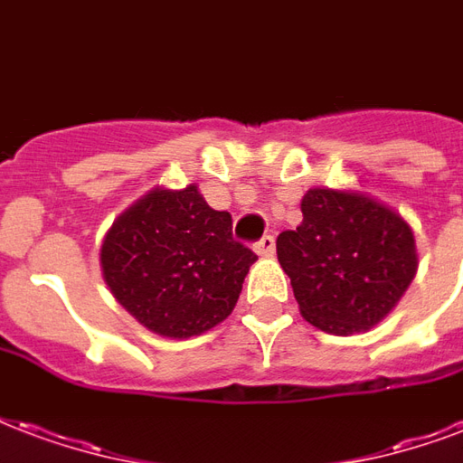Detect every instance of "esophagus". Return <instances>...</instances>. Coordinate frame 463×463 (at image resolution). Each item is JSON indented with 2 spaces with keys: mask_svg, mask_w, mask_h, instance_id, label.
Returning a JSON list of instances; mask_svg holds the SVG:
<instances>
[{
  "mask_svg": "<svg viewBox=\"0 0 463 463\" xmlns=\"http://www.w3.org/2000/svg\"><path fill=\"white\" fill-rule=\"evenodd\" d=\"M255 252L262 255V258H272V255H275V238H272V235L260 238V241L255 242Z\"/></svg>",
  "mask_w": 463,
  "mask_h": 463,
  "instance_id": "1",
  "label": "esophagus"
}]
</instances>
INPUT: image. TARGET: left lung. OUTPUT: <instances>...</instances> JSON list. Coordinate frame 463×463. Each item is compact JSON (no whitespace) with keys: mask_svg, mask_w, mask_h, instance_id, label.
<instances>
[{"mask_svg":"<svg viewBox=\"0 0 463 463\" xmlns=\"http://www.w3.org/2000/svg\"><path fill=\"white\" fill-rule=\"evenodd\" d=\"M301 215L277 238L301 317L336 336L375 326L417 272L410 225L388 205L331 188H311Z\"/></svg>","mask_w":463,"mask_h":463,"instance_id":"obj_1","label":"left lung"}]
</instances>
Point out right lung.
<instances>
[{"instance_id": "right-lung-1", "label": "right lung", "mask_w": 463, "mask_h": 463, "mask_svg": "<svg viewBox=\"0 0 463 463\" xmlns=\"http://www.w3.org/2000/svg\"><path fill=\"white\" fill-rule=\"evenodd\" d=\"M258 255L232 238V218L196 186L154 188L105 235L102 277L132 317L166 338L198 336L231 317Z\"/></svg>"}]
</instances>
